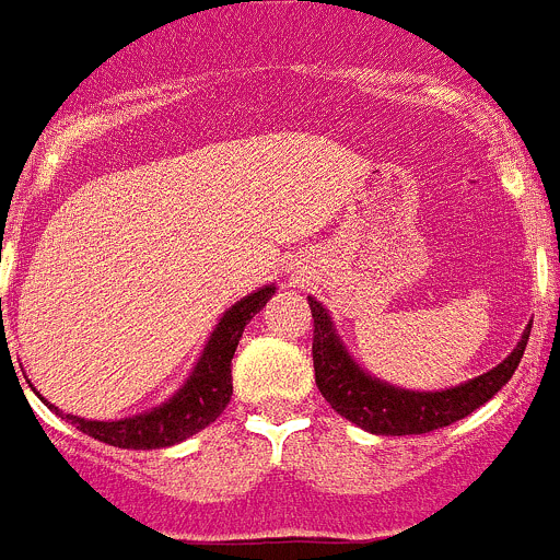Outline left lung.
<instances>
[{
  "label": "left lung",
  "mask_w": 560,
  "mask_h": 560,
  "mask_svg": "<svg viewBox=\"0 0 560 560\" xmlns=\"http://www.w3.org/2000/svg\"><path fill=\"white\" fill-rule=\"evenodd\" d=\"M307 305L314 316V372L322 397L343 419L377 435L430 433V430L447 428V424L469 417L471 410L489 402L511 381V374L516 372L522 355H525L527 336H530V327H527L516 350L500 366L464 383V386L447 388V392H405V388H394L363 372L338 341L325 307L314 296H307Z\"/></svg>",
  "instance_id": "8db88e82"
}]
</instances>
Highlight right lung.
<instances>
[{
    "mask_svg": "<svg viewBox=\"0 0 560 560\" xmlns=\"http://www.w3.org/2000/svg\"><path fill=\"white\" fill-rule=\"evenodd\" d=\"M271 294H275V285H266V289L244 296L230 307L210 336L191 381L161 408L141 413V417L119 419V422H89V419L71 417V413H60L55 405H49V408H55V413H60L77 430L89 433L96 441H105L110 447L158 450L186 441L188 435L199 433L210 422H217L219 413L228 408L230 394H233L230 363H233L235 347H238L244 327L271 300Z\"/></svg>",
    "mask_w": 560,
    "mask_h": 560,
    "instance_id": "add662e5",
    "label": "right lung"
}]
</instances>
